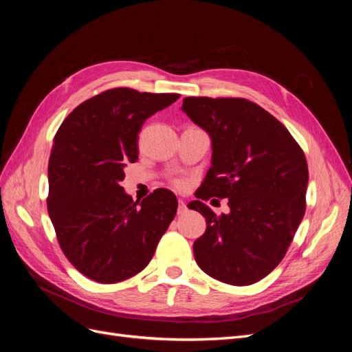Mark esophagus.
I'll use <instances>...</instances> for the list:
<instances>
[{"label":"esophagus","mask_w":352,"mask_h":352,"mask_svg":"<svg viewBox=\"0 0 352 352\" xmlns=\"http://www.w3.org/2000/svg\"><path fill=\"white\" fill-rule=\"evenodd\" d=\"M186 204H185V201L184 199H179V207H177V214H185L186 212Z\"/></svg>","instance_id":"1"}]
</instances>
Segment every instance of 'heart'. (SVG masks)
<instances>
[{
  "label": "heart",
  "mask_w": 352,
  "mask_h": 352,
  "mask_svg": "<svg viewBox=\"0 0 352 352\" xmlns=\"http://www.w3.org/2000/svg\"><path fill=\"white\" fill-rule=\"evenodd\" d=\"M173 185H175V186H182V180L175 179V180H173Z\"/></svg>",
  "instance_id": "obj_1"
}]
</instances>
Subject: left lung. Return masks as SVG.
Segmentation results:
<instances>
[{"instance_id": "1", "label": "left lung", "mask_w": 352, "mask_h": 352, "mask_svg": "<svg viewBox=\"0 0 352 352\" xmlns=\"http://www.w3.org/2000/svg\"><path fill=\"white\" fill-rule=\"evenodd\" d=\"M182 110L212 141L199 199L188 204L207 221L194 242L197 264L229 285L258 282L283 260L304 217L302 148L276 117L245 98L186 97ZM212 196L230 199L229 215L217 217L201 202Z\"/></svg>"}]
</instances>
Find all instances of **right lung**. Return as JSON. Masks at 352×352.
<instances>
[{"label": "right lung", "instance_id": "right-lung-1", "mask_svg": "<svg viewBox=\"0 0 352 352\" xmlns=\"http://www.w3.org/2000/svg\"><path fill=\"white\" fill-rule=\"evenodd\" d=\"M179 94L113 88L83 101L58 127L48 163L47 208L67 260L87 278L117 283L151 261L175 219L172 190L133 201L120 182L138 160L144 122Z\"/></svg>", "mask_w": 352, "mask_h": 352}]
</instances>
